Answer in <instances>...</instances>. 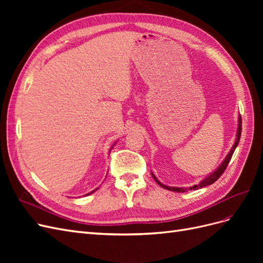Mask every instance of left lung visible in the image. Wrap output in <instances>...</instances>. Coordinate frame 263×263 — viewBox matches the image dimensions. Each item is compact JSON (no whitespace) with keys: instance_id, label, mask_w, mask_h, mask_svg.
<instances>
[{"instance_id":"left-lung-1","label":"left lung","mask_w":263,"mask_h":263,"mask_svg":"<svg viewBox=\"0 0 263 263\" xmlns=\"http://www.w3.org/2000/svg\"><path fill=\"white\" fill-rule=\"evenodd\" d=\"M240 136H241V116L238 115V125H237V132H236V138H235V141H234V145L233 147L230 148L229 153L227 154V156L225 157L224 160L221 161V163L217 166L216 169H215L212 173H210L208 177H205L203 180L200 181V183H197V184L195 185H192L190 187H179V186H168L163 184V183H161L160 181H159L155 174L151 172V176H153V178L155 179V181L158 183L159 185H160L161 187L165 189V190H169V191H172V192H179V193H183V192H187V191H191V190H197V189H202L204 186H208V185H211L213 184V183L215 181H217L219 179V177L221 176L222 173H224L225 169L227 168V165L230 161V159H232V156L234 154L235 149L237 148L238 144H239V140H240Z\"/></svg>"}]
</instances>
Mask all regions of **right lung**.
Segmentation results:
<instances>
[{
    "label": "right lung",
    "instance_id": "right-lung-1",
    "mask_svg": "<svg viewBox=\"0 0 263 263\" xmlns=\"http://www.w3.org/2000/svg\"><path fill=\"white\" fill-rule=\"evenodd\" d=\"M116 142H117V141H115V142H114V144H113V146H112V147H110V149H113V147H114V146H115V145H116ZM110 149H109V153H110ZM98 189H99V187H97V189H94V190H93V191H91V192H90V193H87V194H85V195H84V196H87V195H90V194H92V193H94V192H95V191H97V190H98Z\"/></svg>",
    "mask_w": 263,
    "mask_h": 263
}]
</instances>
